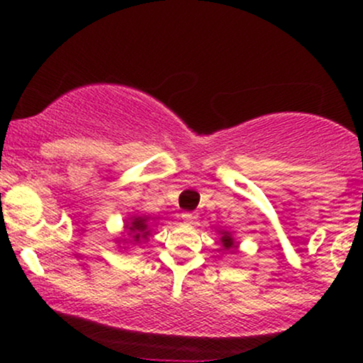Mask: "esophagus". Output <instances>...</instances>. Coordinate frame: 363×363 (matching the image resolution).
I'll return each instance as SVG.
<instances>
[{
    "instance_id": "obj_1",
    "label": "esophagus",
    "mask_w": 363,
    "mask_h": 363,
    "mask_svg": "<svg viewBox=\"0 0 363 363\" xmlns=\"http://www.w3.org/2000/svg\"><path fill=\"white\" fill-rule=\"evenodd\" d=\"M182 222L187 225H194L198 222V215L191 213V211H186V213H182Z\"/></svg>"
}]
</instances>
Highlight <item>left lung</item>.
Masks as SVG:
<instances>
[{
    "label": "left lung",
    "instance_id": "obj_1",
    "mask_svg": "<svg viewBox=\"0 0 363 363\" xmlns=\"http://www.w3.org/2000/svg\"><path fill=\"white\" fill-rule=\"evenodd\" d=\"M222 242H223V247L227 249V251H230V249H234V239H232L230 235L228 234H223V237H222Z\"/></svg>",
    "mask_w": 363,
    "mask_h": 363
}]
</instances>
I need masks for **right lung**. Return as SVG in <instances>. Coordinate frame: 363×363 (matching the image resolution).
I'll return each instance as SVG.
<instances>
[{
  "label": "right lung",
  "instance_id": "right-lung-1",
  "mask_svg": "<svg viewBox=\"0 0 363 363\" xmlns=\"http://www.w3.org/2000/svg\"><path fill=\"white\" fill-rule=\"evenodd\" d=\"M128 230H129V235L135 239V242H140L141 239H147L148 237V223H147V218H135V222L131 225H128Z\"/></svg>",
  "mask_w": 363,
  "mask_h": 363
}]
</instances>
